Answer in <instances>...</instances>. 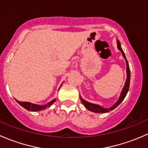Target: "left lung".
Segmentation results:
<instances>
[{"instance_id":"left-lung-1","label":"left lung","mask_w":148,"mask_h":148,"mask_svg":"<svg viewBox=\"0 0 148 148\" xmlns=\"http://www.w3.org/2000/svg\"><path fill=\"white\" fill-rule=\"evenodd\" d=\"M117 49L122 52V56H123L124 59H125V62H126V71H127V79H126V82H125V85L123 86V89H122V92H121L120 96L119 97L118 100L114 104H113L112 107H109V108H104V107H102V106L99 105V104H93V103H91L89 102H87V101L84 100L81 96H80V99H81L82 102V104L84 105V107H86L87 110H89V111L93 112H96V113H106V112H109L110 111H112L114 109H115L119 104H120L121 102L123 101V99H125V97H126L127 94L128 90H129V87H130V67H129V64H128L127 61L126 56H125V53H124L123 50L122 49V47H121V44L120 41L118 39H117Z\"/></svg>"}]
</instances>
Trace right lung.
Listing matches in <instances>:
<instances>
[{
	"mask_svg": "<svg viewBox=\"0 0 148 148\" xmlns=\"http://www.w3.org/2000/svg\"><path fill=\"white\" fill-rule=\"evenodd\" d=\"M62 84H61L60 87L62 86ZM56 99H53L51 100V102H48L46 104H44V105H39V104H33L31 102H20V101L17 100L16 99V102L18 103L21 106L25 108L26 110H28V111H31V112H38V111H41V110H45L46 108H49L51 105L53 104V102H55Z\"/></svg>",
	"mask_w": 148,
	"mask_h": 148,
	"instance_id": "obj_1",
	"label": "right lung"
}]
</instances>
